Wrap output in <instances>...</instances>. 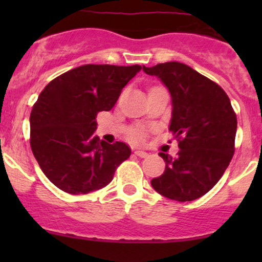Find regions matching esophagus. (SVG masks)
Here are the masks:
<instances>
[{"label": "esophagus", "instance_id": "1", "mask_svg": "<svg viewBox=\"0 0 262 262\" xmlns=\"http://www.w3.org/2000/svg\"><path fill=\"white\" fill-rule=\"evenodd\" d=\"M134 155L138 156V157H141V158H146L148 156V153L144 152V150H136V152H134Z\"/></svg>", "mask_w": 262, "mask_h": 262}]
</instances>
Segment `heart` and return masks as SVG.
<instances>
[{"label":"heart","mask_w":262,"mask_h":262,"mask_svg":"<svg viewBox=\"0 0 262 262\" xmlns=\"http://www.w3.org/2000/svg\"><path fill=\"white\" fill-rule=\"evenodd\" d=\"M130 138L136 142H141L144 139V130L141 126H137L130 132Z\"/></svg>","instance_id":"heart-1"}]
</instances>
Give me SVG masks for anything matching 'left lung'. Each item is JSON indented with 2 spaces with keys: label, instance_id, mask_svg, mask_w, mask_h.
<instances>
[{
  "label": "left lung",
  "instance_id": "8db88e82",
  "mask_svg": "<svg viewBox=\"0 0 262 262\" xmlns=\"http://www.w3.org/2000/svg\"><path fill=\"white\" fill-rule=\"evenodd\" d=\"M170 91V130L179 141L176 157L160 152L165 172L152 187L176 202H191L207 194L223 176L234 153L236 113L219 84L180 62L144 67Z\"/></svg>",
  "mask_w": 262,
  "mask_h": 262
}]
</instances>
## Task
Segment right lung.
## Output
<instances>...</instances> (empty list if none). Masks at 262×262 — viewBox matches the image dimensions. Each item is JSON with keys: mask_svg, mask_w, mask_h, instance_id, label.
Instances as JSON below:
<instances>
[{"mask_svg": "<svg viewBox=\"0 0 262 262\" xmlns=\"http://www.w3.org/2000/svg\"><path fill=\"white\" fill-rule=\"evenodd\" d=\"M141 66L84 64L50 81L30 114V146L44 175L68 194L106 186L130 156L123 142L95 136L96 116L109 112Z\"/></svg>", "mask_w": 262, "mask_h": 262, "instance_id": "obj_1", "label": "right lung"}]
</instances>
